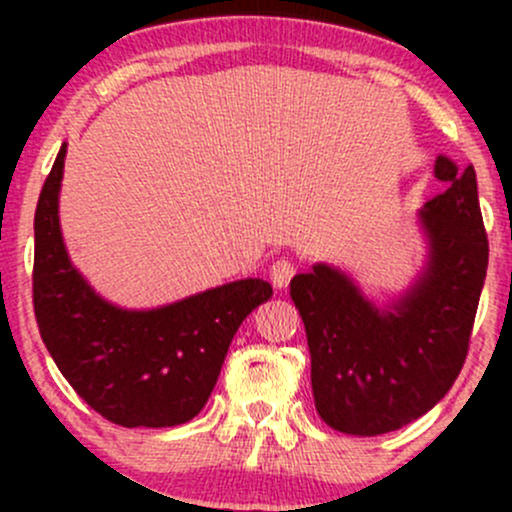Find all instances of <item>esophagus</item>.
<instances>
[{"mask_svg": "<svg viewBox=\"0 0 512 512\" xmlns=\"http://www.w3.org/2000/svg\"><path fill=\"white\" fill-rule=\"evenodd\" d=\"M276 279H281V274H274V281H276Z\"/></svg>", "mask_w": 512, "mask_h": 512, "instance_id": "esophagus-1", "label": "esophagus"}]
</instances>
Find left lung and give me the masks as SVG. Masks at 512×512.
<instances>
[{"instance_id": "obj_1", "label": "left lung", "mask_w": 512, "mask_h": 512, "mask_svg": "<svg viewBox=\"0 0 512 512\" xmlns=\"http://www.w3.org/2000/svg\"><path fill=\"white\" fill-rule=\"evenodd\" d=\"M62 144L35 207L33 308L40 337L69 385L103 419L168 428L204 409L243 317L272 298L262 279L132 310L110 303L69 260L60 226Z\"/></svg>"}]
</instances>
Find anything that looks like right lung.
I'll list each match as a JSON object with an SVG mask.
<instances>
[{
  "mask_svg": "<svg viewBox=\"0 0 512 512\" xmlns=\"http://www.w3.org/2000/svg\"><path fill=\"white\" fill-rule=\"evenodd\" d=\"M426 267L397 301H368L356 281L317 262L291 279L313 358L315 409L334 431L380 436L436 407L467 356L489 240L464 182L419 211Z\"/></svg>",
  "mask_w": 512,
  "mask_h": 512,
  "instance_id": "1",
  "label": "right lung"
}]
</instances>
